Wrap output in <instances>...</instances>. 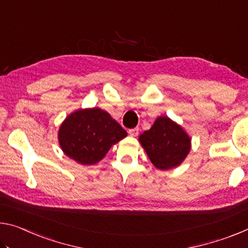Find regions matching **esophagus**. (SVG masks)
Listing matches in <instances>:
<instances>
[{
	"label": "esophagus",
	"mask_w": 248,
	"mask_h": 248,
	"mask_svg": "<svg viewBox=\"0 0 248 248\" xmlns=\"http://www.w3.org/2000/svg\"><path fill=\"white\" fill-rule=\"evenodd\" d=\"M129 135L131 137H137L139 133V128H132V129H129Z\"/></svg>",
	"instance_id": "34e87169"
}]
</instances>
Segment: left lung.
<instances>
[{"label": "left lung", "instance_id": "8db88e82", "mask_svg": "<svg viewBox=\"0 0 248 248\" xmlns=\"http://www.w3.org/2000/svg\"><path fill=\"white\" fill-rule=\"evenodd\" d=\"M153 166L169 170L183 162L191 149V139L182 127L168 117L156 118L149 130L139 137Z\"/></svg>", "mask_w": 248, "mask_h": 248}]
</instances>
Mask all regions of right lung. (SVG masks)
Masks as SVG:
<instances>
[{
  "label": "right lung",
  "instance_id": "add662e5",
  "mask_svg": "<svg viewBox=\"0 0 248 248\" xmlns=\"http://www.w3.org/2000/svg\"><path fill=\"white\" fill-rule=\"evenodd\" d=\"M127 137V131L100 108L79 109L66 118L58 131L62 150L76 162L90 166Z\"/></svg>",
  "mask_w": 248,
  "mask_h": 248
}]
</instances>
